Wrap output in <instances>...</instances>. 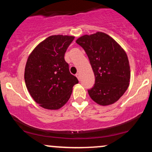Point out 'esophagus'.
Segmentation results:
<instances>
[{
    "mask_svg": "<svg viewBox=\"0 0 152 152\" xmlns=\"http://www.w3.org/2000/svg\"><path fill=\"white\" fill-rule=\"evenodd\" d=\"M76 76L78 78V79L79 80V81H80V80H81V76H80V74H78H78H76Z\"/></svg>",
    "mask_w": 152,
    "mask_h": 152,
    "instance_id": "34e87169",
    "label": "esophagus"
}]
</instances>
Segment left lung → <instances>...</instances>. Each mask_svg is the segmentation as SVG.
Wrapping results in <instances>:
<instances>
[{"instance_id":"1","label":"left lung","mask_w":152,"mask_h":152,"mask_svg":"<svg viewBox=\"0 0 152 152\" xmlns=\"http://www.w3.org/2000/svg\"><path fill=\"white\" fill-rule=\"evenodd\" d=\"M76 42L88 56L95 76V83L88 90L91 98L102 106L117 102L129 85L131 71L126 52L102 32L84 35Z\"/></svg>"}]
</instances>
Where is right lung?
Returning a JSON list of instances; mask_svg holds the SVG:
<instances>
[{
	"label": "right lung",
	"mask_w": 152,
	"mask_h": 152,
	"mask_svg": "<svg viewBox=\"0 0 152 152\" xmlns=\"http://www.w3.org/2000/svg\"><path fill=\"white\" fill-rule=\"evenodd\" d=\"M74 36L55 35L40 43L28 58L24 78L34 100L44 109L61 108L70 98L77 78L64 59Z\"/></svg>",
	"instance_id": "1"
}]
</instances>
